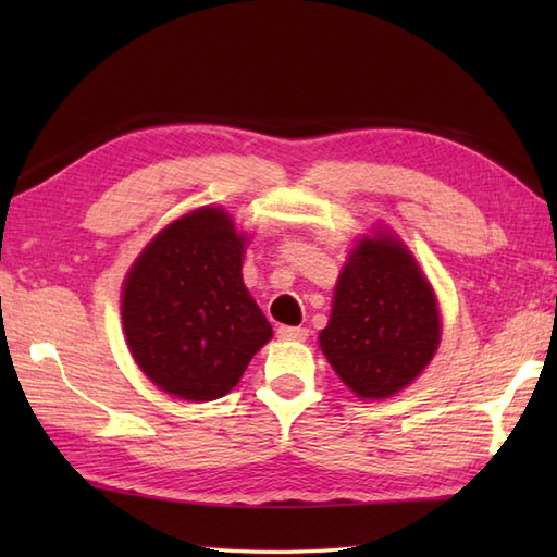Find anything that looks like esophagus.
<instances>
[{"mask_svg": "<svg viewBox=\"0 0 557 557\" xmlns=\"http://www.w3.org/2000/svg\"><path fill=\"white\" fill-rule=\"evenodd\" d=\"M277 337L287 339V342H304L306 337H309V330L301 327V325H282L277 330Z\"/></svg>", "mask_w": 557, "mask_h": 557, "instance_id": "esophagus-1", "label": "esophagus"}]
</instances>
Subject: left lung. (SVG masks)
<instances>
[{
	"label": "left lung",
	"instance_id": "8db88e82",
	"mask_svg": "<svg viewBox=\"0 0 557 557\" xmlns=\"http://www.w3.org/2000/svg\"><path fill=\"white\" fill-rule=\"evenodd\" d=\"M318 342L363 399L397 395L431 363L441 345L435 292L395 234L375 230L351 248Z\"/></svg>",
	"mask_w": 557,
	"mask_h": 557
}]
</instances>
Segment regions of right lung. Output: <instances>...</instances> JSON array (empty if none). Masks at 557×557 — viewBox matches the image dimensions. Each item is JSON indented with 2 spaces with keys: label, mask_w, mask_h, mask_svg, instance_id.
Here are the masks:
<instances>
[{
  "label": "right lung",
  "mask_w": 557,
  "mask_h": 557,
  "mask_svg": "<svg viewBox=\"0 0 557 557\" xmlns=\"http://www.w3.org/2000/svg\"><path fill=\"white\" fill-rule=\"evenodd\" d=\"M246 242L230 212L206 206L168 224L128 270L122 292L128 351L172 397H224L272 337L242 277Z\"/></svg>",
  "instance_id": "right-lung-1"
}]
</instances>
